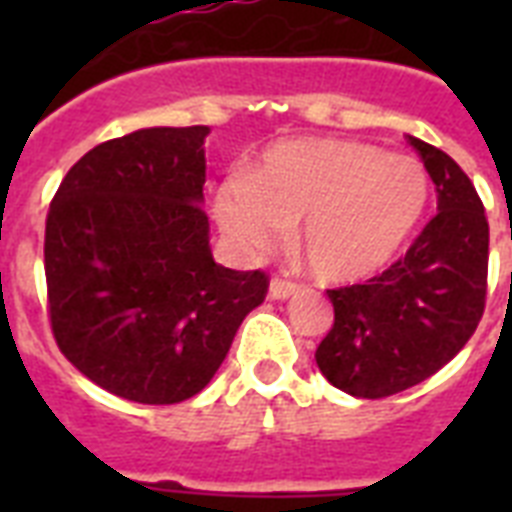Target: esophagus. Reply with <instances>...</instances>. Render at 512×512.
<instances>
[{"label":"esophagus","mask_w":512,"mask_h":512,"mask_svg":"<svg viewBox=\"0 0 512 512\" xmlns=\"http://www.w3.org/2000/svg\"><path fill=\"white\" fill-rule=\"evenodd\" d=\"M297 287L292 281H284V279H273L271 287H268V295L271 300H289V297H295Z\"/></svg>","instance_id":"34e87169"}]
</instances>
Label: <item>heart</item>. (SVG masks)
Here are the masks:
<instances>
[{
	"instance_id": "1",
	"label": "heart",
	"mask_w": 512,
	"mask_h": 512,
	"mask_svg": "<svg viewBox=\"0 0 512 512\" xmlns=\"http://www.w3.org/2000/svg\"><path fill=\"white\" fill-rule=\"evenodd\" d=\"M430 199L417 159L342 138L281 140L247 175L215 191L217 228L244 257L268 255L297 225L311 271L356 284L388 271L417 231Z\"/></svg>"
}]
</instances>
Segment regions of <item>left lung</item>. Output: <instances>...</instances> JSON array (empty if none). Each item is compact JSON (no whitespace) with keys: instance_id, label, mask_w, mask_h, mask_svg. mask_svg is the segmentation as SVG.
<instances>
[{"instance_id":"obj_1","label":"left lung","mask_w":512,"mask_h":512,"mask_svg":"<svg viewBox=\"0 0 512 512\" xmlns=\"http://www.w3.org/2000/svg\"><path fill=\"white\" fill-rule=\"evenodd\" d=\"M436 185V217L398 260L366 284L329 289L335 327L316 364L335 388L385 398L428 380L473 337L484 316L489 223L452 156L409 135Z\"/></svg>"}]
</instances>
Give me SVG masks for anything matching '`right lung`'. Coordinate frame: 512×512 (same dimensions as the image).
Returning a JSON list of instances; mask_svg holds the SVG:
<instances>
[{
	"label": "right lung",
	"mask_w": 512,
	"mask_h": 512,
	"mask_svg": "<svg viewBox=\"0 0 512 512\" xmlns=\"http://www.w3.org/2000/svg\"><path fill=\"white\" fill-rule=\"evenodd\" d=\"M209 127H148L100 143L63 177L44 231L52 335L79 372L127 401L207 388L260 271L215 263L204 215Z\"/></svg>",
	"instance_id": "obj_1"
}]
</instances>
